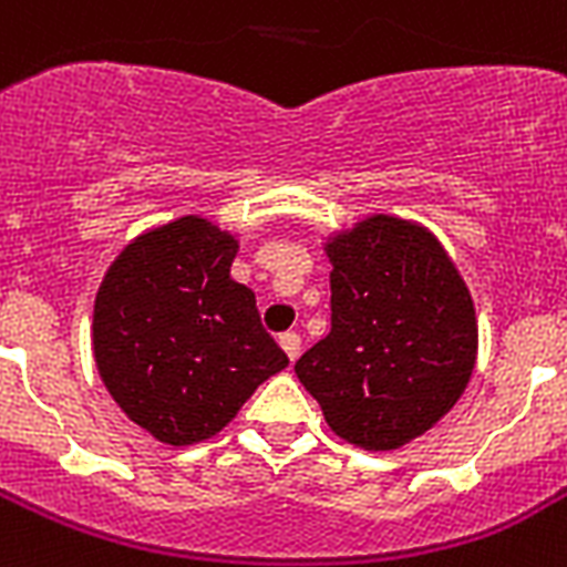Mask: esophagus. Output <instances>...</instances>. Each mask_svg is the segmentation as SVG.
I'll return each mask as SVG.
<instances>
[{
	"label": "esophagus",
	"instance_id": "34e87169",
	"mask_svg": "<svg viewBox=\"0 0 567 567\" xmlns=\"http://www.w3.org/2000/svg\"><path fill=\"white\" fill-rule=\"evenodd\" d=\"M279 347L285 349V355L291 358V361H297L299 349H302V340H299L297 331H285V334H279Z\"/></svg>",
	"mask_w": 567,
	"mask_h": 567
}]
</instances>
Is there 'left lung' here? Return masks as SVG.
Instances as JSON below:
<instances>
[{
  "mask_svg": "<svg viewBox=\"0 0 567 567\" xmlns=\"http://www.w3.org/2000/svg\"><path fill=\"white\" fill-rule=\"evenodd\" d=\"M331 331L297 361L340 440L393 451L457 404L477 361V317L457 265L416 220L370 215L326 241Z\"/></svg>",
  "mask_w": 567,
  "mask_h": 567,
  "instance_id": "1",
  "label": "left lung"
}]
</instances>
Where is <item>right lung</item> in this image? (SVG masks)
I'll return each instance as SVG.
<instances>
[{
    "instance_id": "1",
    "label": "right lung",
    "mask_w": 567,
    "mask_h": 567,
    "mask_svg": "<svg viewBox=\"0 0 567 567\" xmlns=\"http://www.w3.org/2000/svg\"><path fill=\"white\" fill-rule=\"evenodd\" d=\"M238 238L183 215L133 238L104 274L92 352L107 393L165 445H195L288 367L256 293L229 276Z\"/></svg>"
}]
</instances>
